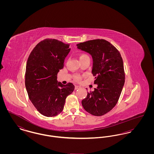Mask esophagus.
<instances>
[{
    "label": "esophagus",
    "instance_id": "esophagus-1",
    "mask_svg": "<svg viewBox=\"0 0 154 154\" xmlns=\"http://www.w3.org/2000/svg\"><path fill=\"white\" fill-rule=\"evenodd\" d=\"M80 88V86H78V85H76V86H75V90H77V89H79V88Z\"/></svg>",
    "mask_w": 154,
    "mask_h": 154
}]
</instances>
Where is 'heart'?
Here are the masks:
<instances>
[{
    "label": "heart",
    "instance_id": "obj_1",
    "mask_svg": "<svg viewBox=\"0 0 154 154\" xmlns=\"http://www.w3.org/2000/svg\"><path fill=\"white\" fill-rule=\"evenodd\" d=\"M79 58H80V60H81V59H84L89 58V57L85 54H81L80 55ZM75 80L77 81L80 80V76L77 75V76L75 77Z\"/></svg>",
    "mask_w": 154,
    "mask_h": 154
}]
</instances>
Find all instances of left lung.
I'll return each instance as SVG.
<instances>
[{
    "label": "left lung",
    "mask_w": 154,
    "mask_h": 154,
    "mask_svg": "<svg viewBox=\"0 0 154 154\" xmlns=\"http://www.w3.org/2000/svg\"><path fill=\"white\" fill-rule=\"evenodd\" d=\"M89 54L93 60L92 73L97 85L82 100L84 109L95 116H101L116 105L125 83L123 60L117 49L103 39L89 40L76 45Z\"/></svg>",
    "instance_id": "8db88e82"
}]
</instances>
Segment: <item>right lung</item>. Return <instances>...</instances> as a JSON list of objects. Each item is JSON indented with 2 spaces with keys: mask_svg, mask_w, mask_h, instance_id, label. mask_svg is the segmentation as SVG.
<instances>
[{
  "mask_svg": "<svg viewBox=\"0 0 154 154\" xmlns=\"http://www.w3.org/2000/svg\"><path fill=\"white\" fill-rule=\"evenodd\" d=\"M69 46L55 39H45L37 44L27 60L25 87L30 100L48 117L62 111L66 97L74 89L72 83L63 85L57 81V74L70 51Z\"/></svg>",
  "mask_w": 154,
  "mask_h": 154,
  "instance_id": "1",
  "label": "right lung"
}]
</instances>
